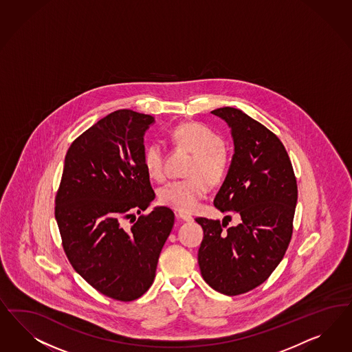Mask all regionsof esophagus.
Listing matches in <instances>:
<instances>
[{"instance_id":"1","label":"esophagus","mask_w":352,"mask_h":352,"mask_svg":"<svg viewBox=\"0 0 352 352\" xmlns=\"http://www.w3.org/2000/svg\"><path fill=\"white\" fill-rule=\"evenodd\" d=\"M177 217H179L180 220H182V221H188V223L193 220V217H192V216L186 215V214H184V212H179V214H177Z\"/></svg>"}]
</instances>
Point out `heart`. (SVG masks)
Masks as SVG:
<instances>
[{"label":"heart","mask_w":352,"mask_h":352,"mask_svg":"<svg viewBox=\"0 0 352 352\" xmlns=\"http://www.w3.org/2000/svg\"><path fill=\"white\" fill-rule=\"evenodd\" d=\"M170 141L177 150L193 154L186 167L189 179L173 182L162 188L159 199L164 206L179 212H193L208 190V184L217 185L227 176L230 158L226 141L214 129L198 122H184L170 133ZM144 164L148 176L157 182L167 177V155L159 144H150L144 154Z\"/></svg>","instance_id":"1"}]
</instances>
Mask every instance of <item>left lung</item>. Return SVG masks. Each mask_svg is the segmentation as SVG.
Returning a JSON list of instances; mask_svg holds the SVG:
<instances>
[{
	"label": "left lung",
	"mask_w": 352,
	"mask_h": 352,
	"mask_svg": "<svg viewBox=\"0 0 352 352\" xmlns=\"http://www.w3.org/2000/svg\"><path fill=\"white\" fill-rule=\"evenodd\" d=\"M211 113L227 122L234 155L214 204L241 216L228 221L197 217L204 237L198 264L204 281L221 294H243L263 284L283 261L293 234L298 186L280 138L234 107Z\"/></svg>",
	"instance_id": "8db88e82"
}]
</instances>
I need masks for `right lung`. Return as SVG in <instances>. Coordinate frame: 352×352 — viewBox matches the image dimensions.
<instances>
[{"label": "right lung", "mask_w": 352, "mask_h": 352, "mask_svg": "<svg viewBox=\"0 0 352 352\" xmlns=\"http://www.w3.org/2000/svg\"><path fill=\"white\" fill-rule=\"evenodd\" d=\"M153 122L123 109L91 125L68 148L56 194L68 261L97 292L120 302L148 292L175 221L168 207L141 214L155 198L144 164V133Z\"/></svg>", "instance_id": "add662e5"}]
</instances>
